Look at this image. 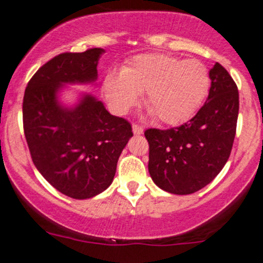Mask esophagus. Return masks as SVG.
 <instances>
[{"instance_id":"obj_1","label":"esophagus","mask_w":263,"mask_h":263,"mask_svg":"<svg viewBox=\"0 0 263 263\" xmlns=\"http://www.w3.org/2000/svg\"><path fill=\"white\" fill-rule=\"evenodd\" d=\"M133 133L136 134V136H139V134H143V127L139 126V125H133Z\"/></svg>"}]
</instances>
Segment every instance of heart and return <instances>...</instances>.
<instances>
[{
    "instance_id": "1",
    "label": "heart",
    "mask_w": 263,
    "mask_h": 263,
    "mask_svg": "<svg viewBox=\"0 0 263 263\" xmlns=\"http://www.w3.org/2000/svg\"><path fill=\"white\" fill-rule=\"evenodd\" d=\"M211 87L204 63L171 54H139L122 71H111L103 81L107 104L114 114L126 115L144 92V104L165 125L187 121L201 107Z\"/></svg>"
}]
</instances>
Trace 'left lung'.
<instances>
[{
    "instance_id": "8db88e82",
    "label": "left lung",
    "mask_w": 263,
    "mask_h": 263,
    "mask_svg": "<svg viewBox=\"0 0 263 263\" xmlns=\"http://www.w3.org/2000/svg\"><path fill=\"white\" fill-rule=\"evenodd\" d=\"M211 89L204 106L186 124L147 129L148 172L156 186L189 195L211 183L229 160L236 133L239 91L219 63L209 71Z\"/></svg>"
}]
</instances>
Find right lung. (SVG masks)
I'll list each match as a JSON object with an SVG mask.
<instances>
[{
    "instance_id": "1",
    "label": "right lung",
    "mask_w": 263,
    "mask_h": 263,
    "mask_svg": "<svg viewBox=\"0 0 263 263\" xmlns=\"http://www.w3.org/2000/svg\"><path fill=\"white\" fill-rule=\"evenodd\" d=\"M103 52L94 47L57 55L33 74L24 92V136L34 166L72 199H90L108 189L133 137L132 125L112 116L91 94L82 92L72 107L59 101L66 85L97 81Z\"/></svg>"
}]
</instances>
